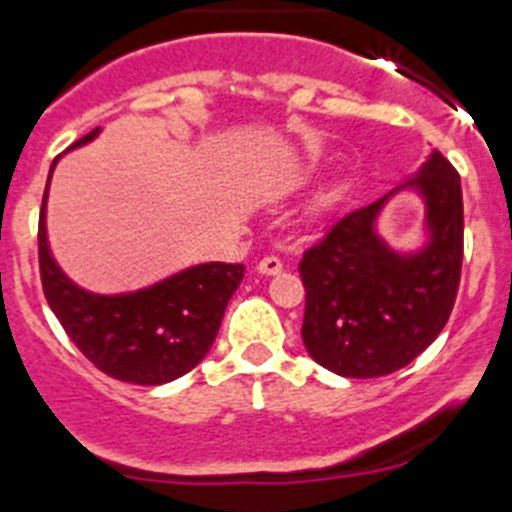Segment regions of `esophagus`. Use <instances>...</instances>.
<instances>
[{
	"label": "esophagus",
	"mask_w": 512,
	"mask_h": 512,
	"mask_svg": "<svg viewBox=\"0 0 512 512\" xmlns=\"http://www.w3.org/2000/svg\"><path fill=\"white\" fill-rule=\"evenodd\" d=\"M257 272H260V275H277V272H282V262L277 260V257H265V260H260V265H257Z\"/></svg>",
	"instance_id": "esophagus-1"
}]
</instances>
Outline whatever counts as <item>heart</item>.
Instances as JSON below:
<instances>
[{
	"mask_svg": "<svg viewBox=\"0 0 512 512\" xmlns=\"http://www.w3.org/2000/svg\"><path fill=\"white\" fill-rule=\"evenodd\" d=\"M312 175H315V167H307V170H305V172H302L300 182H307V180H310V177H312Z\"/></svg>",
	"mask_w": 512,
	"mask_h": 512,
	"instance_id": "heart-1",
	"label": "heart"
}]
</instances>
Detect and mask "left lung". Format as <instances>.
<instances>
[{
  "instance_id": "1",
  "label": "left lung",
  "mask_w": 512,
  "mask_h": 512,
  "mask_svg": "<svg viewBox=\"0 0 512 512\" xmlns=\"http://www.w3.org/2000/svg\"><path fill=\"white\" fill-rule=\"evenodd\" d=\"M424 200V245L395 251L376 217L398 191ZM463 267V190L455 167L430 152L413 177L340 217L302 255V342L342 377H380L413 362L448 322Z\"/></svg>"
}]
</instances>
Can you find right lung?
Masks as SVG:
<instances>
[{"instance_id":"1","label":"right lung","mask_w":512,"mask_h":512,"mask_svg":"<svg viewBox=\"0 0 512 512\" xmlns=\"http://www.w3.org/2000/svg\"><path fill=\"white\" fill-rule=\"evenodd\" d=\"M99 127L74 142L82 147ZM49 170L52 180L54 165ZM47 190L39 212V272L44 297L84 357L109 377L132 385H165L200 365L222 315L245 277L242 265L202 262L135 292L97 295L64 275L47 240Z\"/></svg>"}]
</instances>
